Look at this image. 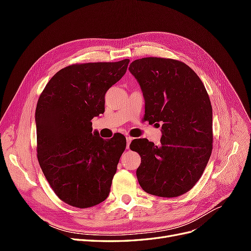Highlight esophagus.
<instances>
[{
	"label": "esophagus",
	"mask_w": 251,
	"mask_h": 251,
	"mask_svg": "<svg viewBox=\"0 0 251 251\" xmlns=\"http://www.w3.org/2000/svg\"><path fill=\"white\" fill-rule=\"evenodd\" d=\"M132 140H133L132 137H130V136H126V149L130 148V143Z\"/></svg>",
	"instance_id": "1"
}]
</instances>
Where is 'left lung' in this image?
<instances>
[{
	"mask_svg": "<svg viewBox=\"0 0 251 251\" xmlns=\"http://www.w3.org/2000/svg\"><path fill=\"white\" fill-rule=\"evenodd\" d=\"M128 70L142 90L150 125H161L160 144L134 139L141 157L136 171L144 192L173 198L201 178L212 151V109L196 72L184 63L162 57L136 59Z\"/></svg>",
	"mask_w": 251,
	"mask_h": 251,
	"instance_id": "left-lung-1",
	"label": "left lung"
}]
</instances>
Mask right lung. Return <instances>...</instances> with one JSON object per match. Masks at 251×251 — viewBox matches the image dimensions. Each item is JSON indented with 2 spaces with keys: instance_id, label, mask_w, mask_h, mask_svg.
Wrapping results in <instances>:
<instances>
[{
  "instance_id": "1",
  "label": "right lung",
  "mask_w": 251,
  "mask_h": 251,
  "mask_svg": "<svg viewBox=\"0 0 251 251\" xmlns=\"http://www.w3.org/2000/svg\"><path fill=\"white\" fill-rule=\"evenodd\" d=\"M128 63L68 66L53 75L37 101V159L53 192L71 206L92 207L110 194L126 140L120 133L102 139L91 120L103 114L104 95Z\"/></svg>"
}]
</instances>
